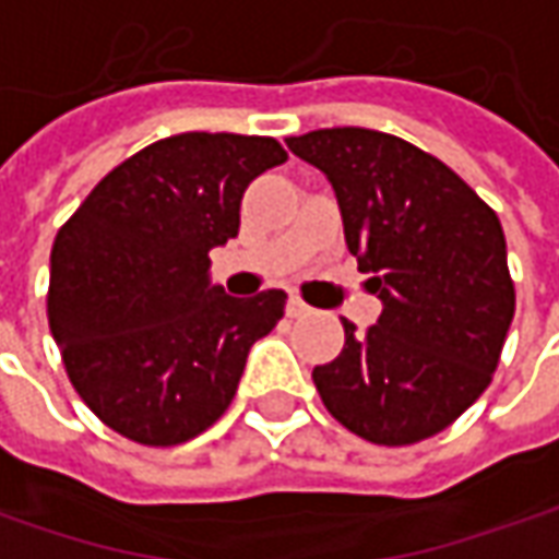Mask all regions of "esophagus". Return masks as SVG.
<instances>
[{
    "instance_id": "1",
    "label": "esophagus",
    "mask_w": 559,
    "mask_h": 559,
    "mask_svg": "<svg viewBox=\"0 0 559 559\" xmlns=\"http://www.w3.org/2000/svg\"><path fill=\"white\" fill-rule=\"evenodd\" d=\"M309 312H312V309H309L300 297H290V300H287V316H290V319H300V316H309Z\"/></svg>"
}]
</instances>
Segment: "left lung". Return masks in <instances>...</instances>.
I'll list each match as a JSON object with an SVG mask.
<instances>
[{"mask_svg":"<svg viewBox=\"0 0 559 559\" xmlns=\"http://www.w3.org/2000/svg\"><path fill=\"white\" fill-rule=\"evenodd\" d=\"M334 187L347 247L372 272L381 316L344 319V350L312 369L353 435L403 448L444 431L491 384L516 309L495 209L441 158L369 128L287 140Z\"/></svg>","mask_w":559,"mask_h":559,"instance_id":"obj_1","label":"left lung"}]
</instances>
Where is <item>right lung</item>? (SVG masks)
<instances>
[{
  "label": "right lung",
  "mask_w": 559,
  "mask_h": 559,
  "mask_svg": "<svg viewBox=\"0 0 559 559\" xmlns=\"http://www.w3.org/2000/svg\"><path fill=\"white\" fill-rule=\"evenodd\" d=\"M284 158L272 136H165L111 168L56 234L49 331L74 391L118 435L175 448L231 406L287 294L228 297L209 250L237 237L243 190Z\"/></svg>",
  "instance_id": "add662e5"
}]
</instances>
